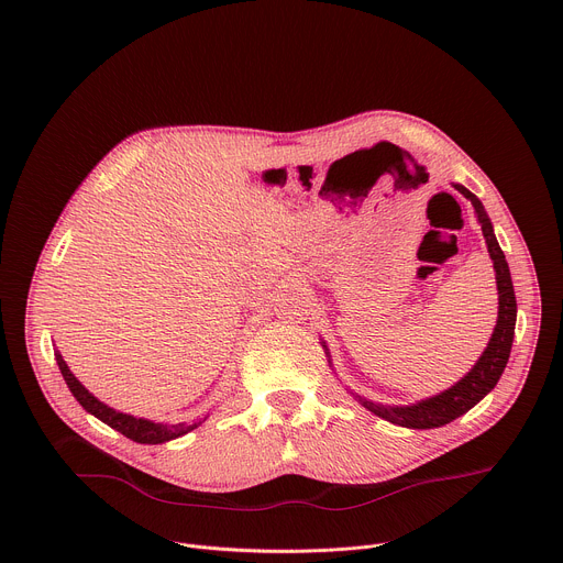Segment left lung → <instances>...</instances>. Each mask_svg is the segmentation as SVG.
<instances>
[{"mask_svg":"<svg viewBox=\"0 0 563 563\" xmlns=\"http://www.w3.org/2000/svg\"><path fill=\"white\" fill-rule=\"evenodd\" d=\"M454 187H456V191H461L472 202V207L478 216L481 231H484V235H486L488 252H490V258H493L495 272H497L499 320H497L495 334H493L486 352L481 354V358L467 372V376H463L450 389H445V391H441L432 398H426L417 406H408V408H387V406L369 404V400H365V398H358L363 408H367L376 417H380V419H385L394 426H400V428H415V430L441 428V426L459 419L467 410H472L481 398H484L490 389H495L497 380L501 378V374L506 369V363H508L510 350H512L515 320H517V298H515L512 278H510L506 256H504V252L497 243L493 224H490V220L484 211V205H481L478 198L472 191H467L465 187H461V185H454Z\"/></svg>","mask_w":563,"mask_h":563,"instance_id":"8db88e82","label":"left lung"}]
</instances>
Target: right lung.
<instances>
[{"label":"right lung","instance_id":"1","mask_svg":"<svg viewBox=\"0 0 563 563\" xmlns=\"http://www.w3.org/2000/svg\"><path fill=\"white\" fill-rule=\"evenodd\" d=\"M55 358H57L59 372H62L68 389L79 400V406H82L87 412H91L93 417H98L100 421H104L109 428L118 430L120 434H124L126 439H131L135 443H153V445L155 443H165V441L178 439V437L191 432L194 428H198L196 423L194 426H185V423L159 426V423H151V421H144V419H135V417L115 412V410L107 408L104 404H100V400L93 394H89V389L70 374V369L66 367V363H64V358L59 354H55Z\"/></svg>","mask_w":563,"mask_h":563}]
</instances>
